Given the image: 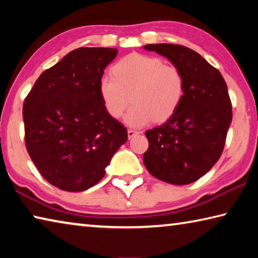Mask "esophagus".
<instances>
[{"label":"esophagus","mask_w":258,"mask_h":258,"mask_svg":"<svg viewBox=\"0 0 258 258\" xmlns=\"http://www.w3.org/2000/svg\"><path fill=\"white\" fill-rule=\"evenodd\" d=\"M138 134H140L139 131H135V130H128V131H127L128 139H132V138H134V137H137Z\"/></svg>","instance_id":"1"}]
</instances>
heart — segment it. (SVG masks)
Returning a JSON list of instances; mask_svg holds the SVG:
<instances>
[{
  "label": "heart",
  "mask_w": 258,
  "mask_h": 258,
  "mask_svg": "<svg viewBox=\"0 0 258 258\" xmlns=\"http://www.w3.org/2000/svg\"><path fill=\"white\" fill-rule=\"evenodd\" d=\"M111 77H102L98 92L104 110L119 118L130 103L134 106L125 116L132 127H143L151 121L164 123L175 115L184 99L185 82L173 64H165L159 56L131 53L110 69Z\"/></svg>",
  "instance_id": "obj_1"
}]
</instances>
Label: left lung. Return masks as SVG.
<instances>
[{"instance_id":"left-lung-1","label":"left lung","mask_w":258,"mask_h":258,"mask_svg":"<svg viewBox=\"0 0 258 258\" xmlns=\"http://www.w3.org/2000/svg\"><path fill=\"white\" fill-rule=\"evenodd\" d=\"M167 58L185 82L184 99L172 118L148 130L143 163L151 175L175 185L199 180L223 152L232 104L221 73L202 55L177 44H147Z\"/></svg>"}]
</instances>
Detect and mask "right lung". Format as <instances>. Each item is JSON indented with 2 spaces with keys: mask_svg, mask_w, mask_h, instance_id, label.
<instances>
[{
  "mask_svg": "<svg viewBox=\"0 0 258 258\" xmlns=\"http://www.w3.org/2000/svg\"><path fill=\"white\" fill-rule=\"evenodd\" d=\"M117 52H69L41 74L25 99L26 148L41 175L61 190L80 192L97 184L127 141V130L106 112L98 92Z\"/></svg>",
  "mask_w": 258,
  "mask_h": 258,
  "instance_id": "add662e5",
  "label": "right lung"
}]
</instances>
